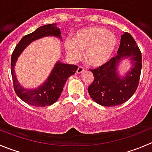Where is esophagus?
I'll use <instances>...</instances> for the list:
<instances>
[{"mask_svg":"<svg viewBox=\"0 0 152 152\" xmlns=\"http://www.w3.org/2000/svg\"><path fill=\"white\" fill-rule=\"evenodd\" d=\"M84 68L83 67H82V66H79V67H78V69H77V70H76V73H78V74H80V73H82V72L84 71Z\"/></svg>","mask_w":152,"mask_h":152,"instance_id":"1","label":"esophagus"}]
</instances>
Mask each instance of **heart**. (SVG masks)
<instances>
[{
  "label": "heart",
  "mask_w": 152,
  "mask_h": 152,
  "mask_svg": "<svg viewBox=\"0 0 152 152\" xmlns=\"http://www.w3.org/2000/svg\"><path fill=\"white\" fill-rule=\"evenodd\" d=\"M117 38L107 29L100 26H91L77 31L71 39H67L64 48L71 59L77 60L85 51L88 64L94 67L103 65L109 61L117 48Z\"/></svg>",
  "instance_id": "1"
}]
</instances>
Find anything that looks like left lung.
Here are the masks:
<instances>
[{
	"label": "left lung",
	"mask_w": 152,
	"mask_h": 152,
	"mask_svg": "<svg viewBox=\"0 0 152 152\" xmlns=\"http://www.w3.org/2000/svg\"><path fill=\"white\" fill-rule=\"evenodd\" d=\"M129 58L131 70L120 77L118 66L122 60ZM142 68V55L138 45L129 32L121 35L117 55L98 68L91 70L94 80L88 87L92 99L99 104L111 107L121 104L133 96L139 85Z\"/></svg>",
	"instance_id": "1"
}]
</instances>
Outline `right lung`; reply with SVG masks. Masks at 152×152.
Masks as SVG:
<instances>
[{"label": "right lung", "instance_id": "add662e5", "mask_svg": "<svg viewBox=\"0 0 152 152\" xmlns=\"http://www.w3.org/2000/svg\"><path fill=\"white\" fill-rule=\"evenodd\" d=\"M45 36H56L61 39V31L56 26V23L44 25L24 35L16 45L11 57V73L15 92L23 102L36 107H45L55 103L61 96L67 79L74 74L78 68L76 65L64 64L58 61L47 80L39 88L34 89L23 88L19 84L15 73V66L18 58L31 42Z\"/></svg>", "mask_w": 152, "mask_h": 152}]
</instances>
